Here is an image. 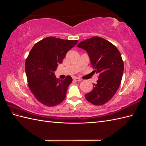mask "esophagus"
<instances>
[{
  "mask_svg": "<svg viewBox=\"0 0 146 146\" xmlns=\"http://www.w3.org/2000/svg\"><path fill=\"white\" fill-rule=\"evenodd\" d=\"M74 79L76 81H78V82H80V81H81V80H82V79H81L78 78V77H75V78H74Z\"/></svg>",
  "mask_w": 146,
  "mask_h": 146,
  "instance_id": "obj_1",
  "label": "esophagus"
}]
</instances>
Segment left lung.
<instances>
[{"label":"left lung","mask_w":146,"mask_h":146,"mask_svg":"<svg viewBox=\"0 0 146 146\" xmlns=\"http://www.w3.org/2000/svg\"><path fill=\"white\" fill-rule=\"evenodd\" d=\"M88 53L94 72L99 74L91 92L85 94L89 102L100 106L111 100L121 85L124 62L114 45L104 38L95 36L77 46Z\"/></svg>","instance_id":"obj_1"}]
</instances>
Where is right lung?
<instances>
[{"mask_svg": "<svg viewBox=\"0 0 146 146\" xmlns=\"http://www.w3.org/2000/svg\"><path fill=\"white\" fill-rule=\"evenodd\" d=\"M77 42L48 37L35 44L29 52L25 64L28 86L35 98L42 104L55 106L66 98L72 77L67 76L64 80H60L54 72Z\"/></svg>", "mask_w": 146, "mask_h": 146, "instance_id": "right-lung-1", "label": "right lung"}]
</instances>
